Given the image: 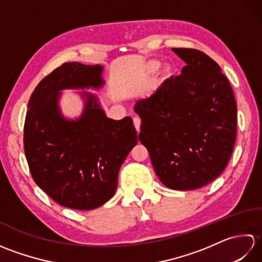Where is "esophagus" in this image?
<instances>
[{
  "mask_svg": "<svg viewBox=\"0 0 262 262\" xmlns=\"http://www.w3.org/2000/svg\"><path fill=\"white\" fill-rule=\"evenodd\" d=\"M133 121H134V126L136 128V130L140 133V128H141V118L140 117H134V119H133Z\"/></svg>",
  "mask_w": 262,
  "mask_h": 262,
  "instance_id": "obj_1",
  "label": "esophagus"
}]
</instances>
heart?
Returning a JSON list of instances; mask_svg holds the SVG:
<instances>
[{"label": "heart", "mask_w": 262, "mask_h": 262, "mask_svg": "<svg viewBox=\"0 0 262 262\" xmlns=\"http://www.w3.org/2000/svg\"><path fill=\"white\" fill-rule=\"evenodd\" d=\"M158 66H159V64H158V63H155V62H149V63L147 64V70H148L149 72H153L154 70H157V69H158Z\"/></svg>", "instance_id": "b5f03b06"}]
</instances>
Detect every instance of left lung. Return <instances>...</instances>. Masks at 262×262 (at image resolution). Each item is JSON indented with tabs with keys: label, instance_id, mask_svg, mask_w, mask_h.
Returning a JSON list of instances; mask_svg holds the SVG:
<instances>
[{
	"label": "left lung",
	"instance_id": "8db88e82",
	"mask_svg": "<svg viewBox=\"0 0 262 262\" xmlns=\"http://www.w3.org/2000/svg\"><path fill=\"white\" fill-rule=\"evenodd\" d=\"M186 66L136 102L140 141L165 187L193 190L219 177L236 137V102L215 60L191 48H172Z\"/></svg>",
	"mask_w": 262,
	"mask_h": 262
}]
</instances>
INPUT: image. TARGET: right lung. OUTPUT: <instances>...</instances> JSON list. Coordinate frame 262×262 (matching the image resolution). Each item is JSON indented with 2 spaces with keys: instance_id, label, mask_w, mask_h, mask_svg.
<instances>
[{
  "instance_id": "1",
  "label": "right lung",
  "mask_w": 262,
  "mask_h": 262,
  "mask_svg": "<svg viewBox=\"0 0 262 262\" xmlns=\"http://www.w3.org/2000/svg\"><path fill=\"white\" fill-rule=\"evenodd\" d=\"M101 65L64 63L42 79L28 103L24 145L32 179L57 204L94 209L114 196L118 172L137 144L130 117L108 118L96 94L80 92L84 109L68 119L59 108L62 90L100 89Z\"/></svg>"
}]
</instances>
